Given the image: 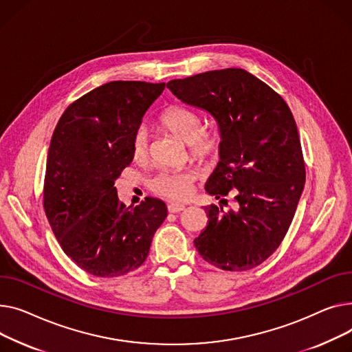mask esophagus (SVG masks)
<instances>
[{
    "mask_svg": "<svg viewBox=\"0 0 352 352\" xmlns=\"http://www.w3.org/2000/svg\"><path fill=\"white\" fill-rule=\"evenodd\" d=\"M184 209H186V206L182 204V203H170V204H168V210L170 213H179V212H182Z\"/></svg>",
    "mask_w": 352,
    "mask_h": 352,
    "instance_id": "esophagus-1",
    "label": "esophagus"
}]
</instances>
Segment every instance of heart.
Wrapping results in <instances>:
<instances>
[{"instance_id": "obj_1", "label": "heart", "mask_w": 352, "mask_h": 352, "mask_svg": "<svg viewBox=\"0 0 352 352\" xmlns=\"http://www.w3.org/2000/svg\"><path fill=\"white\" fill-rule=\"evenodd\" d=\"M160 125L188 143L193 157L200 162L212 160L220 151L221 138L214 129H203L200 116L184 107H169L159 116ZM132 156L136 162L146 160L149 153V133L146 128L135 131L131 142ZM196 175L192 169L164 170L151 180L153 193L170 200H184L192 193V183Z\"/></svg>"}]
</instances>
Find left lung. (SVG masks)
Segmentation results:
<instances>
[{
  "label": "left lung",
  "instance_id": "1",
  "mask_svg": "<svg viewBox=\"0 0 352 352\" xmlns=\"http://www.w3.org/2000/svg\"><path fill=\"white\" fill-rule=\"evenodd\" d=\"M186 105L209 112L221 144L204 189L234 209L204 208L208 226L195 239L199 254L227 272H245L270 257L290 227L305 183L296 120L284 99L240 68L168 82Z\"/></svg>",
  "mask_w": 352,
  "mask_h": 352
}]
</instances>
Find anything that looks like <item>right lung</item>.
<instances>
[{"label": "right lung", "mask_w": 352, "mask_h": 352, "mask_svg": "<svg viewBox=\"0 0 352 352\" xmlns=\"http://www.w3.org/2000/svg\"><path fill=\"white\" fill-rule=\"evenodd\" d=\"M164 84L112 80L67 108L54 131L44 209L62 250L87 273L119 277L146 260L168 216L162 200L126 208L115 182L133 156L132 136Z\"/></svg>", "instance_id": "obj_1"}]
</instances>
